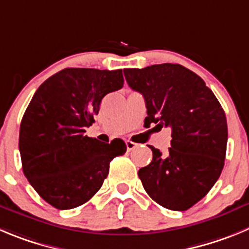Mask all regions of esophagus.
Wrapping results in <instances>:
<instances>
[{
	"label": "esophagus",
	"instance_id": "34e87169",
	"mask_svg": "<svg viewBox=\"0 0 249 249\" xmlns=\"http://www.w3.org/2000/svg\"><path fill=\"white\" fill-rule=\"evenodd\" d=\"M125 143H126V148H127V150H129V151L134 150V148H135L136 146H138V143L132 142V141H129V140H127Z\"/></svg>",
	"mask_w": 249,
	"mask_h": 249
}]
</instances>
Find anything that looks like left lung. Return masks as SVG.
Masks as SVG:
<instances>
[{
    "instance_id": "8db88e82",
    "label": "left lung",
    "mask_w": 249,
    "mask_h": 249,
    "mask_svg": "<svg viewBox=\"0 0 249 249\" xmlns=\"http://www.w3.org/2000/svg\"><path fill=\"white\" fill-rule=\"evenodd\" d=\"M127 85L145 98V124L171 127L167 153L150 146L152 161L139 171L146 193L163 208L184 211L205 196L224 168L227 122L203 78L178 64L125 69Z\"/></svg>"
}]
</instances>
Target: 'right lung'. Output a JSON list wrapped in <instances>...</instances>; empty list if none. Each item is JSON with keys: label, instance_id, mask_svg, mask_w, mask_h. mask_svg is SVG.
<instances>
[{"label": "right lung", "instance_id": "1", "mask_svg": "<svg viewBox=\"0 0 249 249\" xmlns=\"http://www.w3.org/2000/svg\"><path fill=\"white\" fill-rule=\"evenodd\" d=\"M124 85L122 70L64 69L34 93L22 118L23 173L59 210L87 203L101 189L109 163L126 152L122 139L102 143L86 135L103 97Z\"/></svg>", "mask_w": 249, "mask_h": 249}]
</instances>
